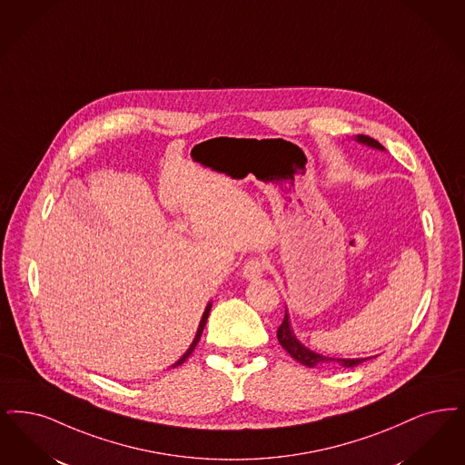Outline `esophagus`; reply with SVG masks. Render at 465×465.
<instances>
[{
	"label": "esophagus",
	"mask_w": 465,
	"mask_h": 465,
	"mask_svg": "<svg viewBox=\"0 0 465 465\" xmlns=\"http://www.w3.org/2000/svg\"><path fill=\"white\" fill-rule=\"evenodd\" d=\"M262 273H264V264H262V261L260 258H251L242 268V275H243L245 280L261 279Z\"/></svg>",
	"instance_id": "obj_1"
}]
</instances>
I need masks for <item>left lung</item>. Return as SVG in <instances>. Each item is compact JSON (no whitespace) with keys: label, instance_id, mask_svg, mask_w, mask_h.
Here are the masks:
<instances>
[{"label":"left lung","instance_id":"obj_1","mask_svg":"<svg viewBox=\"0 0 465 465\" xmlns=\"http://www.w3.org/2000/svg\"><path fill=\"white\" fill-rule=\"evenodd\" d=\"M356 142H360L367 147H371V149L384 150V147L377 140H373L371 136H365V134H358ZM277 337H279L280 346L304 367H318V365L335 363V365H341L344 369H350V367H356V365L365 361V358H331V356H323V354L312 351L310 348H306L304 344L299 342L298 337L294 335L292 329H291V322H289L287 313L283 316V322H282V325L277 331Z\"/></svg>","mask_w":465,"mask_h":465}]
</instances>
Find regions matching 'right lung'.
<instances>
[{"instance_id": "1", "label": "right lung", "mask_w": 465, "mask_h": 465, "mask_svg": "<svg viewBox=\"0 0 465 465\" xmlns=\"http://www.w3.org/2000/svg\"><path fill=\"white\" fill-rule=\"evenodd\" d=\"M211 306H213V302H209V304L205 306L204 313H203V318H201V323H199V329H197V334L193 337V341H192V344H190V348L186 350L185 354L173 365V369L178 367V365H182L186 358L192 354V351L195 350V346H197V342H199V339H201V335H203V331H204L205 322H207V316H209V312H211Z\"/></svg>"}]
</instances>
